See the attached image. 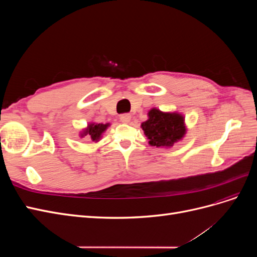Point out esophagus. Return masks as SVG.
Wrapping results in <instances>:
<instances>
[{"label": "esophagus", "mask_w": 257, "mask_h": 257, "mask_svg": "<svg viewBox=\"0 0 257 257\" xmlns=\"http://www.w3.org/2000/svg\"><path fill=\"white\" fill-rule=\"evenodd\" d=\"M132 119V115L130 113H123L120 115V120L122 123H128Z\"/></svg>", "instance_id": "esophagus-1"}]
</instances>
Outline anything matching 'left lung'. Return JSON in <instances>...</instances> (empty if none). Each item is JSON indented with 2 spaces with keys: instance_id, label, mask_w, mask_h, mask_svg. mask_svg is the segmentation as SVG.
Returning <instances> with one entry per match:
<instances>
[{
  "instance_id": "8db88e82",
  "label": "left lung",
  "mask_w": 257,
  "mask_h": 257,
  "mask_svg": "<svg viewBox=\"0 0 257 257\" xmlns=\"http://www.w3.org/2000/svg\"><path fill=\"white\" fill-rule=\"evenodd\" d=\"M142 128L152 147L170 148L184 137L186 126L184 116L179 112H164L152 108L148 112V120Z\"/></svg>"
}]
</instances>
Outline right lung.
<instances>
[{"label": "right lung", "mask_w": 257, "mask_h": 257, "mask_svg": "<svg viewBox=\"0 0 257 257\" xmlns=\"http://www.w3.org/2000/svg\"><path fill=\"white\" fill-rule=\"evenodd\" d=\"M110 126V123H95V122H91L88 124V126L83 128L80 132V137L84 136H89L91 138L92 142H99L100 137H102L104 132Z\"/></svg>", "instance_id": "1"}]
</instances>
